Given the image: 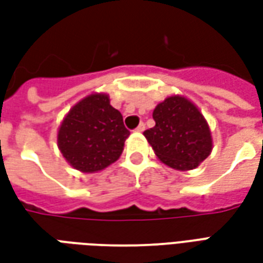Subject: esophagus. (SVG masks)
<instances>
[{
  "mask_svg": "<svg viewBox=\"0 0 263 263\" xmlns=\"http://www.w3.org/2000/svg\"><path fill=\"white\" fill-rule=\"evenodd\" d=\"M135 131H137V132H143V131H145V124H143V122H141V124H139V125L137 126V129H135Z\"/></svg>",
  "mask_w": 263,
  "mask_h": 263,
  "instance_id": "1",
  "label": "esophagus"
}]
</instances>
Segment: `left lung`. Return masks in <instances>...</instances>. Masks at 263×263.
<instances>
[{"label": "left lung", "instance_id": "1", "mask_svg": "<svg viewBox=\"0 0 263 263\" xmlns=\"http://www.w3.org/2000/svg\"><path fill=\"white\" fill-rule=\"evenodd\" d=\"M155 126L143 132L155 155L176 171H192L213 149L211 131L200 109L182 96H171L156 105Z\"/></svg>", "mask_w": 263, "mask_h": 263}]
</instances>
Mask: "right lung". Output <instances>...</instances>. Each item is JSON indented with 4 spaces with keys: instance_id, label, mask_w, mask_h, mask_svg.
I'll use <instances>...</instances> for the list:
<instances>
[{
    "instance_id": "add662e5",
    "label": "right lung",
    "mask_w": 263,
    "mask_h": 263,
    "mask_svg": "<svg viewBox=\"0 0 263 263\" xmlns=\"http://www.w3.org/2000/svg\"><path fill=\"white\" fill-rule=\"evenodd\" d=\"M129 131L108 94L94 92L71 107L58 132V146L70 166L94 173L114 163L124 151Z\"/></svg>"
}]
</instances>
